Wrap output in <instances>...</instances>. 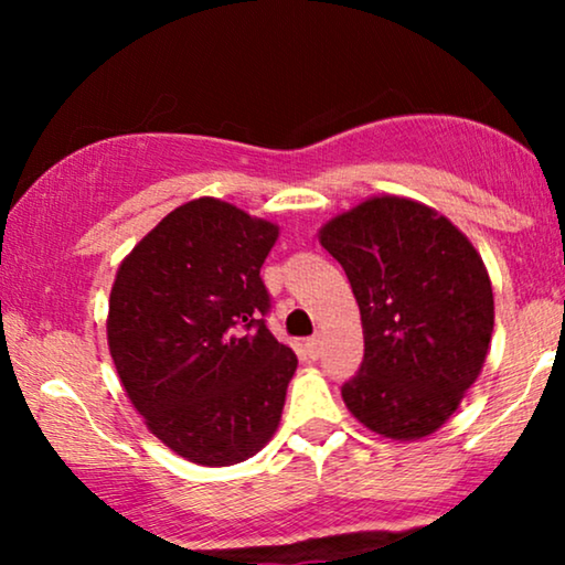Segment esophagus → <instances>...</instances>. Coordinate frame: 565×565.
<instances>
[{"instance_id":"34e87169","label":"esophagus","mask_w":565,"mask_h":565,"mask_svg":"<svg viewBox=\"0 0 565 565\" xmlns=\"http://www.w3.org/2000/svg\"><path fill=\"white\" fill-rule=\"evenodd\" d=\"M319 350H321V337H311V339H306V352H308V358H319Z\"/></svg>"}]
</instances>
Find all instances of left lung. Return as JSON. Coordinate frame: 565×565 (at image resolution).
I'll use <instances>...</instances> for the list:
<instances>
[{
    "label": "left lung",
    "mask_w": 565,
    "mask_h": 565,
    "mask_svg": "<svg viewBox=\"0 0 565 565\" xmlns=\"http://www.w3.org/2000/svg\"><path fill=\"white\" fill-rule=\"evenodd\" d=\"M319 242L344 267L360 306L365 358L342 385L375 435H435L481 375L493 290L481 254L450 218L412 198L375 195L334 215Z\"/></svg>",
    "instance_id": "8db88e82"
}]
</instances>
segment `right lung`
<instances>
[{
	"label": "right lung",
	"instance_id": "obj_1",
	"mask_svg": "<svg viewBox=\"0 0 565 565\" xmlns=\"http://www.w3.org/2000/svg\"><path fill=\"white\" fill-rule=\"evenodd\" d=\"M280 226L218 198L164 215L120 262L107 347L146 427L180 458L236 466L280 424L296 352L262 316Z\"/></svg>",
	"mask_w": 565,
	"mask_h": 565
}]
</instances>
